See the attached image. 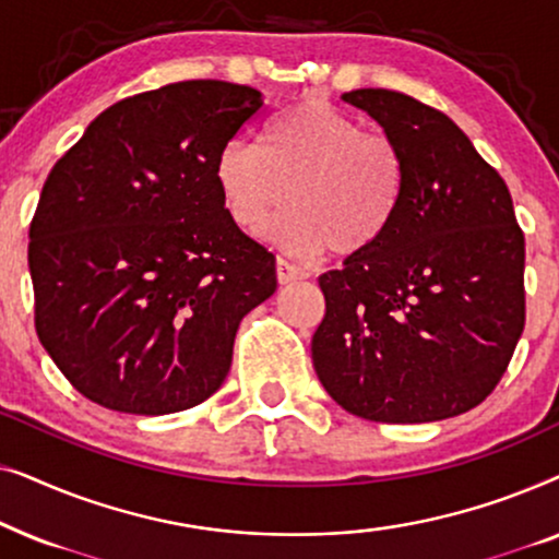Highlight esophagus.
I'll use <instances>...</instances> for the list:
<instances>
[{
    "label": "esophagus",
    "instance_id": "34e87169",
    "mask_svg": "<svg viewBox=\"0 0 559 559\" xmlns=\"http://www.w3.org/2000/svg\"><path fill=\"white\" fill-rule=\"evenodd\" d=\"M308 277V270H302L300 264H293L287 262L285 257L277 259V280L282 285H289V282H297V280H305Z\"/></svg>",
    "mask_w": 559,
    "mask_h": 559
}]
</instances>
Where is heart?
<instances>
[{
	"instance_id": "1",
	"label": "heart",
	"mask_w": 559,
	"mask_h": 559,
	"mask_svg": "<svg viewBox=\"0 0 559 559\" xmlns=\"http://www.w3.org/2000/svg\"><path fill=\"white\" fill-rule=\"evenodd\" d=\"M404 159L386 134L328 102L295 104L264 129L262 147L231 140L216 157L228 216L259 231L289 198L274 236L300 254H358L371 249L400 213Z\"/></svg>"
}]
</instances>
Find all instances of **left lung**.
I'll return each mask as SVG.
<instances>
[{
	"instance_id": "obj_1",
	"label": "left lung",
	"mask_w": 559,
	"mask_h": 559,
	"mask_svg": "<svg viewBox=\"0 0 559 559\" xmlns=\"http://www.w3.org/2000/svg\"><path fill=\"white\" fill-rule=\"evenodd\" d=\"M341 98L400 147L407 180L392 228L320 274L312 366L343 409L371 423L463 415L493 392L524 331L511 193L442 111L386 88Z\"/></svg>"
}]
</instances>
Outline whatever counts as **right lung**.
<instances>
[{
    "instance_id": "obj_1",
    "label": "right lung",
    "mask_w": 559,
    "mask_h": 559,
    "mask_svg": "<svg viewBox=\"0 0 559 559\" xmlns=\"http://www.w3.org/2000/svg\"><path fill=\"white\" fill-rule=\"evenodd\" d=\"M262 106L249 86L170 83L98 114L50 170L29 226L35 328L91 402L155 417L224 384L241 318L277 289L216 182Z\"/></svg>"
}]
</instances>
